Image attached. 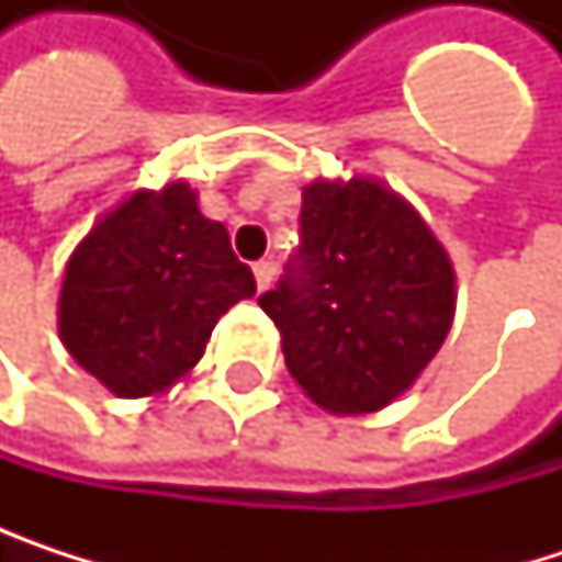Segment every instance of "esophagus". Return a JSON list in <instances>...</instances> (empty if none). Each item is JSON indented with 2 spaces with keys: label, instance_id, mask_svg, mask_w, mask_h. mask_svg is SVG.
I'll return each instance as SVG.
<instances>
[{
  "label": "esophagus",
  "instance_id": "34e87169",
  "mask_svg": "<svg viewBox=\"0 0 562 562\" xmlns=\"http://www.w3.org/2000/svg\"><path fill=\"white\" fill-rule=\"evenodd\" d=\"M254 277H257V285H260V292H263V289H270V282L277 277V267H273L270 260H260V263L254 267Z\"/></svg>",
  "mask_w": 562,
  "mask_h": 562
}]
</instances>
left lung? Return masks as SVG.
<instances>
[{
  "label": "left lung",
  "mask_w": 562,
  "mask_h": 562,
  "mask_svg": "<svg viewBox=\"0 0 562 562\" xmlns=\"http://www.w3.org/2000/svg\"><path fill=\"white\" fill-rule=\"evenodd\" d=\"M302 247L260 308L312 403L364 416L409 391L456 318V270L423 214L368 175L302 188Z\"/></svg>",
  "instance_id": "left-lung-1"
}]
</instances>
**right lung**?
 <instances>
[{"label":"right lung","mask_w":562,"mask_h":562,"mask_svg":"<svg viewBox=\"0 0 562 562\" xmlns=\"http://www.w3.org/2000/svg\"><path fill=\"white\" fill-rule=\"evenodd\" d=\"M257 282L188 181L139 188L74 247L57 295L67 355L113 396H159L201 361L217 318Z\"/></svg>","instance_id":"obj_1"}]
</instances>
